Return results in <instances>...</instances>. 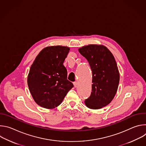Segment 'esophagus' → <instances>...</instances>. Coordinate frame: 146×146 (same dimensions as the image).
I'll use <instances>...</instances> for the list:
<instances>
[{
	"label": "esophagus",
	"mask_w": 146,
	"mask_h": 146,
	"mask_svg": "<svg viewBox=\"0 0 146 146\" xmlns=\"http://www.w3.org/2000/svg\"><path fill=\"white\" fill-rule=\"evenodd\" d=\"M73 84H74V86L75 88H76L77 87V82H76V81L74 82H73Z\"/></svg>",
	"instance_id": "obj_1"
}]
</instances>
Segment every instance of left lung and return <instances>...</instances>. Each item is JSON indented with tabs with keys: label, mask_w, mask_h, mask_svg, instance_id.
Masks as SVG:
<instances>
[{
	"label": "left lung",
	"mask_w": 146,
	"mask_h": 146,
	"mask_svg": "<svg viewBox=\"0 0 146 146\" xmlns=\"http://www.w3.org/2000/svg\"><path fill=\"white\" fill-rule=\"evenodd\" d=\"M88 60L92 72V92L85 100L90 109L105 107L113 99L118 87L119 74L112 53L104 46L90 44L78 49Z\"/></svg>",
	"instance_id": "8db88e82"
}]
</instances>
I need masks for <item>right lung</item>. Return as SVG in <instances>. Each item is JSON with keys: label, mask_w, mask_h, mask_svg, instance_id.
<instances>
[{"label": "right lung", "mask_w": 146, "mask_h": 146, "mask_svg": "<svg viewBox=\"0 0 146 146\" xmlns=\"http://www.w3.org/2000/svg\"><path fill=\"white\" fill-rule=\"evenodd\" d=\"M70 48L64 46L44 48L36 56L28 76V85L36 103L46 109L58 106L73 83L67 79L64 65Z\"/></svg>", "instance_id": "add662e5"}]
</instances>
